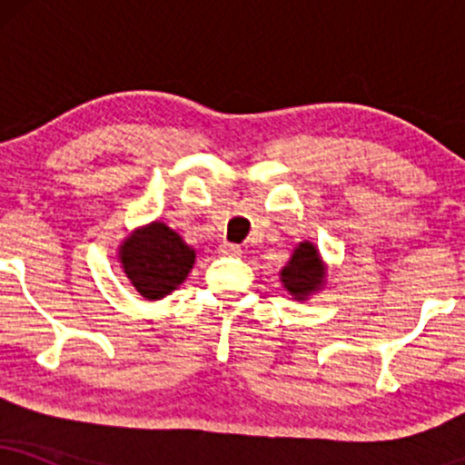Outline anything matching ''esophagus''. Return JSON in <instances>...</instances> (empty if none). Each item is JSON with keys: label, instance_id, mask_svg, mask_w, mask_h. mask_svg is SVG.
Segmentation results:
<instances>
[{"label": "esophagus", "instance_id": "obj_1", "mask_svg": "<svg viewBox=\"0 0 465 465\" xmlns=\"http://www.w3.org/2000/svg\"><path fill=\"white\" fill-rule=\"evenodd\" d=\"M221 253L223 255H229V258H238V255H242V249L238 247V244H221Z\"/></svg>", "mask_w": 465, "mask_h": 465}]
</instances>
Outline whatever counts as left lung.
Masks as SVG:
<instances>
[{"label": "left lung", "mask_w": 465, "mask_h": 465, "mask_svg": "<svg viewBox=\"0 0 465 465\" xmlns=\"http://www.w3.org/2000/svg\"><path fill=\"white\" fill-rule=\"evenodd\" d=\"M280 277L282 284L297 302H303L306 297H311V292H317L323 286L325 277V264L319 255V249L308 240L297 244Z\"/></svg>", "instance_id": "obj_1"}]
</instances>
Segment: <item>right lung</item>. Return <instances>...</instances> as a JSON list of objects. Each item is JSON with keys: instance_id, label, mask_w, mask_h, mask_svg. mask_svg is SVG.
I'll list each match as a JSON object with an SVG mask.
<instances>
[{"instance_id": "right-lung-1", "label": "right lung", "mask_w": 465, "mask_h": 465, "mask_svg": "<svg viewBox=\"0 0 465 465\" xmlns=\"http://www.w3.org/2000/svg\"><path fill=\"white\" fill-rule=\"evenodd\" d=\"M122 269L135 291L146 300H162L188 277L194 264V249L163 223L135 229L120 244Z\"/></svg>"}]
</instances>
